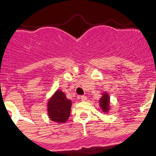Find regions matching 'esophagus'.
Here are the masks:
<instances>
[{
  "label": "esophagus",
  "instance_id": "esophagus-1",
  "mask_svg": "<svg viewBox=\"0 0 156 156\" xmlns=\"http://www.w3.org/2000/svg\"><path fill=\"white\" fill-rule=\"evenodd\" d=\"M80 99L82 101H84L87 100V97L86 96H84V95H81L80 97Z\"/></svg>",
  "mask_w": 156,
  "mask_h": 156
}]
</instances>
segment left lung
I'll return each instance as SVG.
<instances>
[{
    "label": "left lung",
    "instance_id": "left-lung-1",
    "mask_svg": "<svg viewBox=\"0 0 156 156\" xmlns=\"http://www.w3.org/2000/svg\"><path fill=\"white\" fill-rule=\"evenodd\" d=\"M101 108H102L105 112H107L108 111V106H109V98L108 95L106 93L104 94L101 98L100 100Z\"/></svg>",
    "mask_w": 156,
    "mask_h": 156
}]
</instances>
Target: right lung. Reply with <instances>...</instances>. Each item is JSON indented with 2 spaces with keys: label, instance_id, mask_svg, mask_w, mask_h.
Here are the masks:
<instances>
[{
  "label": "right lung",
  "instance_id": "1",
  "mask_svg": "<svg viewBox=\"0 0 156 156\" xmlns=\"http://www.w3.org/2000/svg\"><path fill=\"white\" fill-rule=\"evenodd\" d=\"M72 101L61 90H57L48 101V115L52 121L65 122L70 115Z\"/></svg>",
  "mask_w": 156,
  "mask_h": 156
}]
</instances>
